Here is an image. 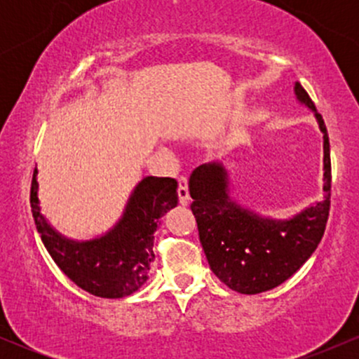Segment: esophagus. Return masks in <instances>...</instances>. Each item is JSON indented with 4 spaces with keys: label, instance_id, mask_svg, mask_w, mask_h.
<instances>
[{
    "label": "esophagus",
    "instance_id": "34e87169",
    "mask_svg": "<svg viewBox=\"0 0 359 359\" xmlns=\"http://www.w3.org/2000/svg\"><path fill=\"white\" fill-rule=\"evenodd\" d=\"M179 201L182 205L189 204V185H187V177L185 175L179 177Z\"/></svg>",
    "mask_w": 359,
    "mask_h": 359
}]
</instances>
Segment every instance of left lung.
<instances>
[{"label": "left lung", "instance_id": "left-lung-1", "mask_svg": "<svg viewBox=\"0 0 359 359\" xmlns=\"http://www.w3.org/2000/svg\"><path fill=\"white\" fill-rule=\"evenodd\" d=\"M295 96L316 113L324 135V199L288 221L263 219L228 196V175L221 163L192 172L189 192L199 240L209 266L221 282L240 294H259L285 282L323 240L331 209V151L324 119L302 86Z\"/></svg>", "mask_w": 359, "mask_h": 359}]
</instances>
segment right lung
<instances>
[{
    "mask_svg": "<svg viewBox=\"0 0 359 359\" xmlns=\"http://www.w3.org/2000/svg\"><path fill=\"white\" fill-rule=\"evenodd\" d=\"M36 168L30 204L40 233L57 266L82 290L104 299H121L137 292L150 277L154 265V233L160 217L179 203L177 180L145 177L137 185L121 221L104 236L93 241H71L50 228L40 212Z\"/></svg>",
    "mask_w": 359,
    "mask_h": 359,
    "instance_id": "1",
    "label": "right lung"
}]
</instances>
